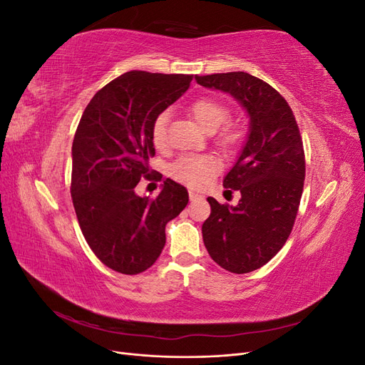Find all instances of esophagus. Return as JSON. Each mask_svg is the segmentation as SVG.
I'll return each instance as SVG.
<instances>
[{"mask_svg": "<svg viewBox=\"0 0 365 365\" xmlns=\"http://www.w3.org/2000/svg\"><path fill=\"white\" fill-rule=\"evenodd\" d=\"M189 197H190V201H196V200H201L202 195L195 192V190H189Z\"/></svg>", "mask_w": 365, "mask_h": 365, "instance_id": "esophagus-1", "label": "esophagus"}]
</instances>
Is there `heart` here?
Returning <instances> with one entry per match:
<instances>
[{
	"instance_id": "1",
	"label": "heart",
	"mask_w": 365,
	"mask_h": 365,
	"mask_svg": "<svg viewBox=\"0 0 365 365\" xmlns=\"http://www.w3.org/2000/svg\"><path fill=\"white\" fill-rule=\"evenodd\" d=\"M190 115L207 134H213L220 126H224L230 118V109L215 98H200L190 105ZM168 113L160 114L152 126L153 145L164 148L165 132H168ZM244 137V130L239 126H227L217 135V145L227 150H233L239 146ZM172 176L180 182L190 187H201L207 184L219 172V163L208 155H185L176 160L172 165Z\"/></svg>"
}]
</instances>
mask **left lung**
<instances>
[{
    "mask_svg": "<svg viewBox=\"0 0 365 365\" xmlns=\"http://www.w3.org/2000/svg\"><path fill=\"white\" fill-rule=\"evenodd\" d=\"M208 90L235 97L250 118L244 148L224 187L240 192L237 205L212 207L204 245L219 267L235 274L259 269L288 240L304 182V150L288 102L271 85L244 71L195 76Z\"/></svg>",
    "mask_w": 365,
    "mask_h": 365,
    "instance_id": "1",
    "label": "left lung"
}]
</instances>
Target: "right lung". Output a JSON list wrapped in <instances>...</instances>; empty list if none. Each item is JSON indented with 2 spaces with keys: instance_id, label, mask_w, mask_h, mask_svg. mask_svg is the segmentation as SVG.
<instances>
[{
  "instance_id": "right-lung-1",
  "label": "right lung",
  "mask_w": 365,
  "mask_h": 365,
  "mask_svg": "<svg viewBox=\"0 0 365 365\" xmlns=\"http://www.w3.org/2000/svg\"><path fill=\"white\" fill-rule=\"evenodd\" d=\"M192 76L128 71L88 103L73 140L71 197L85 240L108 268L134 275L150 268L165 244V225L189 202L168 178L155 200L138 196L155 155V118L189 90Z\"/></svg>"
}]
</instances>
